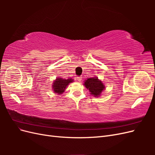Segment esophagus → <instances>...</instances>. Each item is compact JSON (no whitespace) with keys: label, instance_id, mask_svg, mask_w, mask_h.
<instances>
[{"label":"esophagus","instance_id":"1","mask_svg":"<svg viewBox=\"0 0 155 155\" xmlns=\"http://www.w3.org/2000/svg\"><path fill=\"white\" fill-rule=\"evenodd\" d=\"M77 80L78 81H81L82 80V77L81 76H79V77H77Z\"/></svg>","mask_w":155,"mask_h":155}]
</instances>
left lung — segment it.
Returning a JSON list of instances; mask_svg holds the SVG:
<instances>
[{"instance_id": "obj_1", "label": "left lung", "mask_w": 155, "mask_h": 155, "mask_svg": "<svg viewBox=\"0 0 155 155\" xmlns=\"http://www.w3.org/2000/svg\"><path fill=\"white\" fill-rule=\"evenodd\" d=\"M85 87L91 92V94L95 97L99 96L104 90L105 86L97 78H88L84 83Z\"/></svg>"}]
</instances>
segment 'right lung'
<instances>
[{"label":"right lung","instance_id":"1","mask_svg":"<svg viewBox=\"0 0 155 155\" xmlns=\"http://www.w3.org/2000/svg\"><path fill=\"white\" fill-rule=\"evenodd\" d=\"M73 81L72 79L68 78V79H64L63 78H58L54 82L53 89L55 93L58 94H62L66 87L68 85V84Z\"/></svg>","mask_w":155,"mask_h":155}]
</instances>
